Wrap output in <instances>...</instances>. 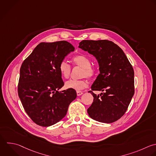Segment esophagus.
Returning a JSON list of instances; mask_svg holds the SVG:
<instances>
[{"instance_id": "34e87169", "label": "esophagus", "mask_w": 156, "mask_h": 156, "mask_svg": "<svg viewBox=\"0 0 156 156\" xmlns=\"http://www.w3.org/2000/svg\"><path fill=\"white\" fill-rule=\"evenodd\" d=\"M76 93H77V95L78 96H80V95H82V94H83V92H82V91H77Z\"/></svg>"}]
</instances>
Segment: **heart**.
Wrapping results in <instances>:
<instances>
[{"mask_svg": "<svg viewBox=\"0 0 156 156\" xmlns=\"http://www.w3.org/2000/svg\"><path fill=\"white\" fill-rule=\"evenodd\" d=\"M72 63L74 66L82 68L81 77L86 76L91 78L96 74V69L91 65V62L89 57L84 55H77L73 57ZM58 70L62 77L68 79L71 72V66L66 61H62L58 65ZM88 85V82L85 79L74 80L70 79L65 82V87L67 88L81 90L86 88Z\"/></svg>", "mask_w": 156, "mask_h": 156, "instance_id": "heart-1", "label": "heart"}]
</instances>
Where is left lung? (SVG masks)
<instances>
[{"label":"left lung","mask_w":156,"mask_h":156,"mask_svg":"<svg viewBox=\"0 0 156 156\" xmlns=\"http://www.w3.org/2000/svg\"><path fill=\"white\" fill-rule=\"evenodd\" d=\"M79 48L97 59L100 74L91 86L93 102L88 108L93 119L112 123L124 115L134 94V71L122 50L108 40H83ZM93 90L103 93L97 95Z\"/></svg>","instance_id":"1"}]
</instances>
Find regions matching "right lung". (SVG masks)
Wrapping results in <instances>:
<instances>
[{
	"mask_svg": "<svg viewBox=\"0 0 156 156\" xmlns=\"http://www.w3.org/2000/svg\"><path fill=\"white\" fill-rule=\"evenodd\" d=\"M74 51L66 41L41 43L21 65L18 95L27 114L39 126L48 127L60 121L77 97L74 89L58 91L64 85L58 65Z\"/></svg>",
	"mask_w": 156,
	"mask_h": 156,
	"instance_id": "1",
	"label": "right lung"
}]
</instances>
